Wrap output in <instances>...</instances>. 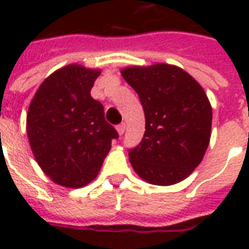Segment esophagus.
I'll list each match as a JSON object with an SVG mask.
<instances>
[{"label":"esophagus","instance_id":"1","mask_svg":"<svg viewBox=\"0 0 249 249\" xmlns=\"http://www.w3.org/2000/svg\"><path fill=\"white\" fill-rule=\"evenodd\" d=\"M116 129H117V132H119L120 136L124 135V132H125V124H124V123H123V124L117 125V128H116Z\"/></svg>","mask_w":249,"mask_h":249}]
</instances>
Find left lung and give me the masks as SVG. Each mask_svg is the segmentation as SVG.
Wrapping results in <instances>:
<instances>
[{
  "label": "left lung",
  "mask_w": 249,
  "mask_h": 249,
  "mask_svg": "<svg viewBox=\"0 0 249 249\" xmlns=\"http://www.w3.org/2000/svg\"><path fill=\"white\" fill-rule=\"evenodd\" d=\"M140 97L145 132L129 149L136 173L155 185H172L187 178L203 160L212 126V108L192 76L178 66L156 64L121 71Z\"/></svg>",
  "instance_id": "8db88e82"
}]
</instances>
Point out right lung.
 <instances>
[{
  "instance_id": "1",
  "label": "right lung",
  "mask_w": 249,
  "mask_h": 249,
  "mask_svg": "<svg viewBox=\"0 0 249 249\" xmlns=\"http://www.w3.org/2000/svg\"><path fill=\"white\" fill-rule=\"evenodd\" d=\"M100 71L71 64L45 78L26 116L36 160L48 178L66 188L89 184L119 133L107 123L103 104L90 96Z\"/></svg>"
}]
</instances>
